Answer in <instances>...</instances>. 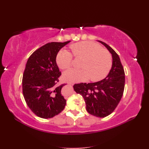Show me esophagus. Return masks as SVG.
<instances>
[{"label": "esophagus", "mask_w": 149, "mask_h": 149, "mask_svg": "<svg viewBox=\"0 0 149 149\" xmlns=\"http://www.w3.org/2000/svg\"><path fill=\"white\" fill-rule=\"evenodd\" d=\"M68 84H70V85H71V86H73V85H74V83H68Z\"/></svg>", "instance_id": "1"}]
</instances>
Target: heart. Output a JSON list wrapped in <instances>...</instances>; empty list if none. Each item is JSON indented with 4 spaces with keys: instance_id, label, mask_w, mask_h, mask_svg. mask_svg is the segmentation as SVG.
I'll use <instances>...</instances> for the list:
<instances>
[{
    "instance_id": "1",
    "label": "heart",
    "mask_w": 149,
    "mask_h": 149,
    "mask_svg": "<svg viewBox=\"0 0 149 149\" xmlns=\"http://www.w3.org/2000/svg\"><path fill=\"white\" fill-rule=\"evenodd\" d=\"M75 59H81V70H69L63 75L65 81L69 83H78L88 80L92 81L103 79L111 68L112 58L107 50L102 49L97 43L81 42L72 44L70 47ZM73 61L72 54L61 50L56 56V63L59 67L68 69L71 67Z\"/></svg>"
}]
</instances>
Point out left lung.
I'll use <instances>...</instances> for the list:
<instances>
[{
    "instance_id": "8db88e82",
    "label": "left lung",
    "mask_w": 149,
    "mask_h": 149,
    "mask_svg": "<svg viewBox=\"0 0 149 149\" xmlns=\"http://www.w3.org/2000/svg\"><path fill=\"white\" fill-rule=\"evenodd\" d=\"M99 42L112 54L113 64L109 74L96 83L75 84L74 90L83 97L88 113L104 118L114 111L122 99L125 86V72L115 50L104 42Z\"/></svg>"
}]
</instances>
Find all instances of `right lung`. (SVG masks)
<instances>
[{"label":"right lung","instance_id":"1","mask_svg":"<svg viewBox=\"0 0 149 149\" xmlns=\"http://www.w3.org/2000/svg\"><path fill=\"white\" fill-rule=\"evenodd\" d=\"M65 42L48 43L35 50L28 59L22 78V91L30 109L38 116L50 118L64 109L66 100L58 86L61 75L56 56Z\"/></svg>","mask_w":149,"mask_h":149}]
</instances>
